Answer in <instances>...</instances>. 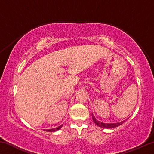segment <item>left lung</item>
<instances>
[{
  "label": "left lung",
  "mask_w": 154,
  "mask_h": 154,
  "mask_svg": "<svg viewBox=\"0 0 154 154\" xmlns=\"http://www.w3.org/2000/svg\"><path fill=\"white\" fill-rule=\"evenodd\" d=\"M92 119H93L94 122V123L97 125V126H98L99 127H101V128H113L118 127L119 126H120V125H122L125 122V120H124V121H122L121 122H119V123H115V124L103 123V122L98 121L97 119L95 118V117L94 116L93 114H92ZM126 120H127V119H126Z\"/></svg>",
  "instance_id": "left-lung-1"
}]
</instances>
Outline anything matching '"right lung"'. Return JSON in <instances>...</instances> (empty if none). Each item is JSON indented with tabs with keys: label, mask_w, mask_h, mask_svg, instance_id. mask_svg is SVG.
<instances>
[{
	"label": "right lung",
	"mask_w": 154,
	"mask_h": 154,
	"mask_svg": "<svg viewBox=\"0 0 154 154\" xmlns=\"http://www.w3.org/2000/svg\"><path fill=\"white\" fill-rule=\"evenodd\" d=\"M62 126V125H61V126H58V128H53V129H49V130H46V131H48V132H55V131H56V130H59L60 128H61V127Z\"/></svg>",
	"instance_id": "right-lung-1"
}]
</instances>
